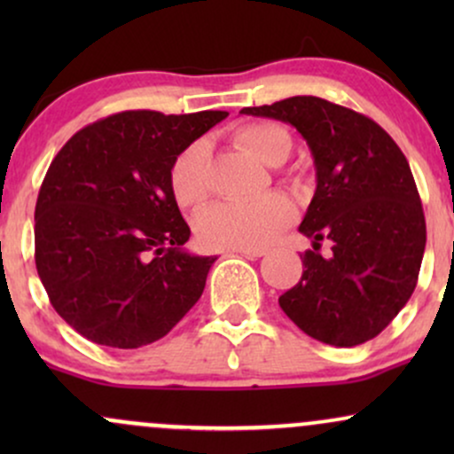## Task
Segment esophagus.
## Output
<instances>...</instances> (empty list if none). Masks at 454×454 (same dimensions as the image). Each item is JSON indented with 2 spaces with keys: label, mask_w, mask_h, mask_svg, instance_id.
Segmentation results:
<instances>
[{
  "label": "esophagus",
  "mask_w": 454,
  "mask_h": 454,
  "mask_svg": "<svg viewBox=\"0 0 454 454\" xmlns=\"http://www.w3.org/2000/svg\"><path fill=\"white\" fill-rule=\"evenodd\" d=\"M232 252L241 254V256H245V258H260V256H264V254H267V249H262V247H256V249L241 247V249H232Z\"/></svg>",
  "instance_id": "esophagus-1"
}]
</instances>
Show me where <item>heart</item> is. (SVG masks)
<instances>
[{"label": "heart", "mask_w": 454, "mask_h": 454, "mask_svg": "<svg viewBox=\"0 0 454 454\" xmlns=\"http://www.w3.org/2000/svg\"><path fill=\"white\" fill-rule=\"evenodd\" d=\"M234 140L249 155L269 166H278L293 151V134L278 121L245 123L234 132ZM170 192L176 205L194 211L211 194L209 158L202 143H192L176 155L168 173ZM296 217V207L288 196L267 194L249 202H220L200 213L196 234L211 249L264 247L279 237Z\"/></svg>", "instance_id": "1"}]
</instances>
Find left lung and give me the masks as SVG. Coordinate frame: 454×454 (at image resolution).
Here are the masks:
<instances>
[{"mask_svg": "<svg viewBox=\"0 0 454 454\" xmlns=\"http://www.w3.org/2000/svg\"><path fill=\"white\" fill-rule=\"evenodd\" d=\"M243 114L290 123L309 145L316 194L299 231L314 241L279 307L301 331L337 348L364 343L403 309L419 281L427 226L410 164L373 119L316 96ZM322 240L332 254L322 257Z\"/></svg>", "mask_w": 454, "mask_h": 454, "instance_id": "1", "label": "left lung"}]
</instances>
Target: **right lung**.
<instances>
[{"label":"right lung","mask_w":454,"mask_h":454,"mask_svg":"<svg viewBox=\"0 0 454 454\" xmlns=\"http://www.w3.org/2000/svg\"><path fill=\"white\" fill-rule=\"evenodd\" d=\"M226 111H126L78 129L35 202V269L51 305L93 343L161 340L205 290L215 256H194L168 173Z\"/></svg>","instance_id":"obj_1"}]
</instances>
